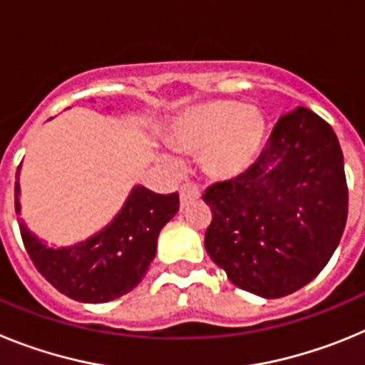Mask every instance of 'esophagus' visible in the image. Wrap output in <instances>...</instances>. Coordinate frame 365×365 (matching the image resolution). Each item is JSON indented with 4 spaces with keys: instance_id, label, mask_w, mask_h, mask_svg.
Returning a JSON list of instances; mask_svg holds the SVG:
<instances>
[{
    "instance_id": "esophagus-1",
    "label": "esophagus",
    "mask_w": 365,
    "mask_h": 365,
    "mask_svg": "<svg viewBox=\"0 0 365 365\" xmlns=\"http://www.w3.org/2000/svg\"><path fill=\"white\" fill-rule=\"evenodd\" d=\"M180 208H186V206L193 205V202H197L201 199V192L195 185H182L180 186Z\"/></svg>"
}]
</instances>
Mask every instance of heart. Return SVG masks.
<instances>
[{
  "label": "heart",
  "mask_w": 365,
  "mask_h": 365,
  "mask_svg": "<svg viewBox=\"0 0 365 365\" xmlns=\"http://www.w3.org/2000/svg\"><path fill=\"white\" fill-rule=\"evenodd\" d=\"M267 122L259 108L235 100H210L173 122L177 150L201 157L206 173L230 179L247 170L265 143Z\"/></svg>",
  "instance_id": "b5f03b06"
}]
</instances>
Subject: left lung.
<instances>
[{
	"label": "left lung",
	"instance_id": "obj_1",
	"mask_svg": "<svg viewBox=\"0 0 365 365\" xmlns=\"http://www.w3.org/2000/svg\"><path fill=\"white\" fill-rule=\"evenodd\" d=\"M212 222L205 247L243 291L292 294L336 250L347 221L344 155L333 128L307 108L279 118L247 172L202 195Z\"/></svg>",
	"mask_w": 365,
	"mask_h": 365
}]
</instances>
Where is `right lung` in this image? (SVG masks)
Listing matches in <instances>:
<instances>
[{
	"label": "right lung",
	"mask_w": 365,
	"mask_h": 365,
	"mask_svg": "<svg viewBox=\"0 0 365 365\" xmlns=\"http://www.w3.org/2000/svg\"><path fill=\"white\" fill-rule=\"evenodd\" d=\"M18 195L16 180V214ZM177 212V192L163 195L137 186L111 225L83 243L53 248L32 235L24 222H19V232L38 272L56 291L76 302L106 303L140 283L155 257L159 232Z\"/></svg>",
	"instance_id": "1"
}]
</instances>
